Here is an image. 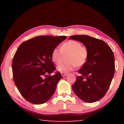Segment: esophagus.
<instances>
[{"mask_svg":"<svg viewBox=\"0 0 124 124\" xmlns=\"http://www.w3.org/2000/svg\"><path fill=\"white\" fill-rule=\"evenodd\" d=\"M61 75H62V77H65L66 75H67V73H61Z\"/></svg>","mask_w":124,"mask_h":124,"instance_id":"34e87169","label":"esophagus"}]
</instances>
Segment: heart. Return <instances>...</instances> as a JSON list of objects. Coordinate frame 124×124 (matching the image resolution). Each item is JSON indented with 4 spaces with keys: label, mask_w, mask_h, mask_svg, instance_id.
Masks as SVG:
<instances>
[{
    "label": "heart",
    "mask_w": 124,
    "mask_h": 124,
    "mask_svg": "<svg viewBox=\"0 0 124 124\" xmlns=\"http://www.w3.org/2000/svg\"><path fill=\"white\" fill-rule=\"evenodd\" d=\"M69 54L67 57L68 61L62 62L56 67L61 73H68L74 70L77 66H83L86 62L89 56L86 47L77 41L69 40L63 44L60 49L57 47L53 49L51 54L52 61L58 64L61 61L63 54Z\"/></svg>",
    "instance_id": "heart-1"
}]
</instances>
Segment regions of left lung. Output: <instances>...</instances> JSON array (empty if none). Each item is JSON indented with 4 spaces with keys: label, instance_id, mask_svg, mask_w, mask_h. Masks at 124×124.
<instances>
[{
    "label": "left lung",
    "instance_id": "8db88e82",
    "mask_svg": "<svg viewBox=\"0 0 124 124\" xmlns=\"http://www.w3.org/2000/svg\"><path fill=\"white\" fill-rule=\"evenodd\" d=\"M69 39L81 42L89 52L86 62L78 71L80 75L72 85L73 91L83 101H98L107 92L114 75L112 50L104 41L89 35H73Z\"/></svg>",
    "mask_w": 124,
    "mask_h": 124
}]
</instances>
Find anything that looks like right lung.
<instances>
[{
	"label": "right lung",
	"instance_id": "1",
	"mask_svg": "<svg viewBox=\"0 0 124 124\" xmlns=\"http://www.w3.org/2000/svg\"><path fill=\"white\" fill-rule=\"evenodd\" d=\"M66 38V36L41 35L23 42L18 47L12 62L13 78L27 101L41 104L53 96L61 74L58 72L50 75L56 70L51 52Z\"/></svg>",
	"mask_w": 124,
	"mask_h": 124
}]
</instances>
